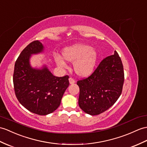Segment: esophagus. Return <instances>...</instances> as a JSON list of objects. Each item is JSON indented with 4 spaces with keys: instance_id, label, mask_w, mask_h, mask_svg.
Segmentation results:
<instances>
[{
    "instance_id": "obj_1",
    "label": "esophagus",
    "mask_w": 147,
    "mask_h": 147,
    "mask_svg": "<svg viewBox=\"0 0 147 147\" xmlns=\"http://www.w3.org/2000/svg\"><path fill=\"white\" fill-rule=\"evenodd\" d=\"M75 82H76V80H75L73 78H71V77L69 78V83L70 84H73L75 83Z\"/></svg>"
}]
</instances>
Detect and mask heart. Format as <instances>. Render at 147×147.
<instances>
[{
    "instance_id": "heart-1",
    "label": "heart",
    "mask_w": 147,
    "mask_h": 147,
    "mask_svg": "<svg viewBox=\"0 0 147 147\" xmlns=\"http://www.w3.org/2000/svg\"><path fill=\"white\" fill-rule=\"evenodd\" d=\"M63 59L68 62L74 63V68L78 76L85 77L94 71L98 60V53L92 47L82 44H78L69 47L63 50ZM57 63L61 67L65 66L64 60L58 57Z\"/></svg>"
}]
</instances>
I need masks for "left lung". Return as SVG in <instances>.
I'll use <instances>...</instances> for the list:
<instances>
[{
    "label": "left lung",
    "mask_w": 147,
    "mask_h": 147,
    "mask_svg": "<svg viewBox=\"0 0 147 147\" xmlns=\"http://www.w3.org/2000/svg\"><path fill=\"white\" fill-rule=\"evenodd\" d=\"M123 82V64L115 51L114 54L102 60L90 76L77 81L80 108L91 115L104 112L119 98Z\"/></svg>",
    "instance_id": "8db88e82"
}]
</instances>
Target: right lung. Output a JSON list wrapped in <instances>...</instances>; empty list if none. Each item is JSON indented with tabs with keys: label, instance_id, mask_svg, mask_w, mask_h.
Instances as JSON below:
<instances>
[{
	"label": "right lung",
	"instance_id": "right-lung-1",
	"mask_svg": "<svg viewBox=\"0 0 147 147\" xmlns=\"http://www.w3.org/2000/svg\"><path fill=\"white\" fill-rule=\"evenodd\" d=\"M44 50L40 42L28 44L18 57L14 67V91L20 104L30 112L39 115L51 113L59 107L65 90L69 87V76H53L47 67L33 69L29 60L32 54Z\"/></svg>",
	"mask_w": 147,
	"mask_h": 147
}]
</instances>
